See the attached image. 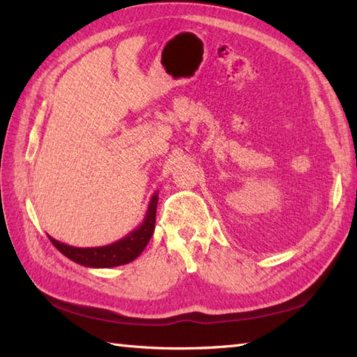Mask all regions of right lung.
<instances>
[{"label":"right lung","mask_w":357,"mask_h":357,"mask_svg":"<svg viewBox=\"0 0 357 357\" xmlns=\"http://www.w3.org/2000/svg\"><path fill=\"white\" fill-rule=\"evenodd\" d=\"M156 206H158V192L151 196L149 207L144 216V221L136 227L133 231L127 234L126 238L119 239L113 244L104 247H92V248H79L67 245L64 242H59L49 236L50 242L55 245L64 256L69 257L70 261L77 262L84 267L92 268H110L124 265L136 259L146 245L149 244L150 238L153 236L155 222H156Z\"/></svg>","instance_id":"right-lung-1"}]
</instances>
